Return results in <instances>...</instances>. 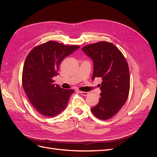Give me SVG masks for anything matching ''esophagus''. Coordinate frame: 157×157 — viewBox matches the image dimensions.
Masks as SVG:
<instances>
[{
    "instance_id": "34e87169",
    "label": "esophagus",
    "mask_w": 157,
    "mask_h": 157,
    "mask_svg": "<svg viewBox=\"0 0 157 157\" xmlns=\"http://www.w3.org/2000/svg\"><path fill=\"white\" fill-rule=\"evenodd\" d=\"M79 93L82 95V96H88V95L89 94V92H82V91H80Z\"/></svg>"
}]
</instances>
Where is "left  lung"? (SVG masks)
Here are the masks:
<instances>
[{
  "mask_svg": "<svg viewBox=\"0 0 157 157\" xmlns=\"http://www.w3.org/2000/svg\"><path fill=\"white\" fill-rule=\"evenodd\" d=\"M94 61L92 80L101 77L99 103L92 107L94 115L101 120L115 116L126 103L130 91L129 67L122 52L111 42L101 41L82 48Z\"/></svg>",
  "mask_w": 157,
  "mask_h": 157,
  "instance_id": "8db88e82",
  "label": "left lung"
}]
</instances>
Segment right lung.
<instances>
[{
  "label": "right lung",
  "instance_id": "obj_1",
  "mask_svg": "<svg viewBox=\"0 0 157 157\" xmlns=\"http://www.w3.org/2000/svg\"><path fill=\"white\" fill-rule=\"evenodd\" d=\"M80 48L48 41L35 46L23 65L22 86L36 110L45 117H54L67 106L72 89L65 90L54 84L62 60Z\"/></svg>",
  "mask_w": 157,
  "mask_h": 157
}]
</instances>
